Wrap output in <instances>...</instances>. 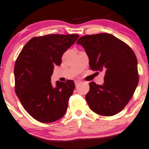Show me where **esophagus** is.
<instances>
[{
    "label": "esophagus",
    "instance_id": "esophagus-1",
    "mask_svg": "<svg viewBox=\"0 0 149 149\" xmlns=\"http://www.w3.org/2000/svg\"><path fill=\"white\" fill-rule=\"evenodd\" d=\"M80 83H81V81H78V80H77V81H75V85H76V86H78V85H79Z\"/></svg>",
    "mask_w": 149,
    "mask_h": 149
}]
</instances>
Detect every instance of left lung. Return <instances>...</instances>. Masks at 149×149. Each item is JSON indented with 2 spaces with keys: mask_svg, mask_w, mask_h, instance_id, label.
I'll use <instances>...</instances> for the list:
<instances>
[{
  "mask_svg": "<svg viewBox=\"0 0 149 149\" xmlns=\"http://www.w3.org/2000/svg\"><path fill=\"white\" fill-rule=\"evenodd\" d=\"M77 44L83 46L95 71H104V83H89L87 103L94 113L103 116L118 114L126 106L138 85L137 59L127 43L106 33L86 35Z\"/></svg>",
  "mask_w": 149,
  "mask_h": 149,
  "instance_id": "left-lung-1",
  "label": "left lung"
}]
</instances>
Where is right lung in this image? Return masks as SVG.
Masks as SVG:
<instances>
[{"mask_svg":"<svg viewBox=\"0 0 149 149\" xmlns=\"http://www.w3.org/2000/svg\"><path fill=\"white\" fill-rule=\"evenodd\" d=\"M78 34H48L29 40L17 58L14 68L15 90L26 111L35 120L49 123L65 114L75 88L72 80L51 81L55 65L61 64L67 50Z\"/></svg>","mask_w":149,"mask_h":149,"instance_id":"add662e5","label":"right lung"}]
</instances>
